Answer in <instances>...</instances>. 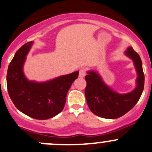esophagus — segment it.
Masks as SVG:
<instances>
[{"label": "esophagus", "mask_w": 152, "mask_h": 152, "mask_svg": "<svg viewBox=\"0 0 152 152\" xmlns=\"http://www.w3.org/2000/svg\"><path fill=\"white\" fill-rule=\"evenodd\" d=\"M86 75V70L85 68H81L79 70V77H85Z\"/></svg>", "instance_id": "34e87169"}]
</instances>
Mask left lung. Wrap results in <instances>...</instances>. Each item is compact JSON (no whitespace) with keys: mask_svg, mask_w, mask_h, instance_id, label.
Listing matches in <instances>:
<instances>
[{"mask_svg":"<svg viewBox=\"0 0 152 152\" xmlns=\"http://www.w3.org/2000/svg\"><path fill=\"white\" fill-rule=\"evenodd\" d=\"M125 55L133 61L137 77L136 88L127 94H120L110 88L103 81L98 72L88 70L85 76L87 86L85 94L90 110L98 117L117 119L129 112L140 98L144 88V77L141 58L132 47Z\"/></svg>","mask_w":152,"mask_h":152,"instance_id":"1","label":"left lung"}]
</instances>
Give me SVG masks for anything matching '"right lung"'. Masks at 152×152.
I'll return each instance as SVG.
<instances>
[{"instance_id":"add662e5","label":"right lung","mask_w":152,"mask_h":152,"mask_svg":"<svg viewBox=\"0 0 152 152\" xmlns=\"http://www.w3.org/2000/svg\"><path fill=\"white\" fill-rule=\"evenodd\" d=\"M33 43L27 42L15 54L7 70V90L20 112L37 120H48L63 110L67 92L79 71L46 82L29 80L23 73V65Z\"/></svg>"}]
</instances>
